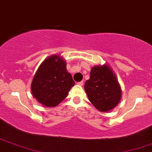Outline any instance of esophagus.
I'll list each match as a JSON object with an SVG mask.
<instances>
[{"label":"esophagus","mask_w":152,"mask_h":152,"mask_svg":"<svg viewBox=\"0 0 152 152\" xmlns=\"http://www.w3.org/2000/svg\"><path fill=\"white\" fill-rule=\"evenodd\" d=\"M77 84H78V85H79V86H83V85H84V82H83L82 81H79V82H78V83H77Z\"/></svg>","instance_id":"obj_1"}]
</instances>
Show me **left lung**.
<instances>
[{
    "label": "left lung",
    "instance_id": "1",
    "mask_svg": "<svg viewBox=\"0 0 152 152\" xmlns=\"http://www.w3.org/2000/svg\"><path fill=\"white\" fill-rule=\"evenodd\" d=\"M84 90L91 104L100 112H108L120 102L121 88L113 69L108 65L91 68Z\"/></svg>",
    "mask_w": 152,
    "mask_h": 152
}]
</instances>
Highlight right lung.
I'll use <instances>...</instances> for the list:
<instances>
[{
  "label": "right lung",
  "mask_w": 152,
  "mask_h": 152,
  "mask_svg": "<svg viewBox=\"0 0 152 152\" xmlns=\"http://www.w3.org/2000/svg\"><path fill=\"white\" fill-rule=\"evenodd\" d=\"M74 84L65 60L59 55H53L45 59L38 68L31 91L38 102L47 107H53L67 96Z\"/></svg>",
  "instance_id": "add662e5"
}]
</instances>
